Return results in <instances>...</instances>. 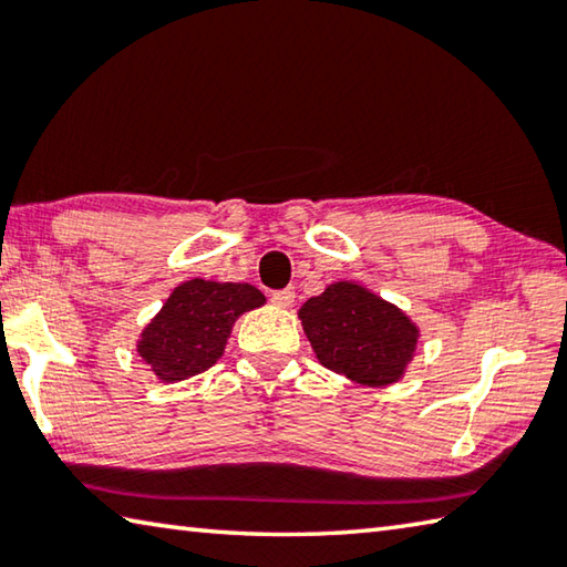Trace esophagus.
<instances>
[{
	"label": "esophagus",
	"mask_w": 567,
	"mask_h": 567,
	"mask_svg": "<svg viewBox=\"0 0 567 567\" xmlns=\"http://www.w3.org/2000/svg\"><path fill=\"white\" fill-rule=\"evenodd\" d=\"M293 299H296L293 286H289V289H281V291H274L271 293V301H274V306H278V309H289V306L293 303Z\"/></svg>",
	"instance_id": "34e87169"
}]
</instances>
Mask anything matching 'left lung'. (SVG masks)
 <instances>
[{
	"label": "left lung",
	"mask_w": 567,
	"mask_h": 567,
	"mask_svg": "<svg viewBox=\"0 0 567 567\" xmlns=\"http://www.w3.org/2000/svg\"><path fill=\"white\" fill-rule=\"evenodd\" d=\"M303 331L326 369L361 385L395 383L411 363L419 326L359 284H331L299 311Z\"/></svg>",
	"instance_id": "left-lung-1"
}]
</instances>
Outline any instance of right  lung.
Returning a JSON list of instances; mask_svg holds the SVG:
<instances>
[{
  "label": "right lung",
  "instance_id": "right-lung-1",
  "mask_svg": "<svg viewBox=\"0 0 567 567\" xmlns=\"http://www.w3.org/2000/svg\"><path fill=\"white\" fill-rule=\"evenodd\" d=\"M264 301L256 286L192 278L168 296L144 329L136 351L158 381H186L221 359L234 321Z\"/></svg>",
  "mask_w": 567,
  "mask_h": 567
}]
</instances>
